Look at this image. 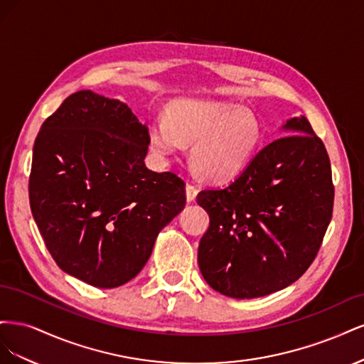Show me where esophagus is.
<instances>
[{
  "label": "esophagus",
  "mask_w": 364,
  "mask_h": 364,
  "mask_svg": "<svg viewBox=\"0 0 364 364\" xmlns=\"http://www.w3.org/2000/svg\"><path fill=\"white\" fill-rule=\"evenodd\" d=\"M185 191H186V200H188V202H194L197 193H199V190H197L196 186L191 185V183H186Z\"/></svg>",
  "instance_id": "obj_1"
}]
</instances>
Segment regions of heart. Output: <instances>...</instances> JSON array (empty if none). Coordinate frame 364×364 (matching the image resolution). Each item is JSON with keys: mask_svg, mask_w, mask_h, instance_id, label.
<instances>
[{"mask_svg": "<svg viewBox=\"0 0 364 364\" xmlns=\"http://www.w3.org/2000/svg\"><path fill=\"white\" fill-rule=\"evenodd\" d=\"M264 129L258 117L234 103L181 98L167 109V119L150 127L153 151L168 158L191 144L197 173L211 181H229L243 171L262 144Z\"/></svg>", "mask_w": 364, "mask_h": 364, "instance_id": "1", "label": "heart"}]
</instances>
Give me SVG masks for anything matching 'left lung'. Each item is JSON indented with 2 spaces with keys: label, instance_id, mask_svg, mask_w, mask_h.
I'll return each instance as SVG.
<instances>
[{
  "label": "left lung",
  "instance_id": "left-lung-1",
  "mask_svg": "<svg viewBox=\"0 0 364 364\" xmlns=\"http://www.w3.org/2000/svg\"><path fill=\"white\" fill-rule=\"evenodd\" d=\"M259 150L225 188L197 194L209 215L197 259L205 281L235 299L289 287L311 266L333 217L331 164L305 117Z\"/></svg>",
  "mask_w": 364,
  "mask_h": 364
}]
</instances>
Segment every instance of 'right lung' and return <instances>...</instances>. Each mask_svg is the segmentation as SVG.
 I'll return each mask as SVG.
<instances>
[{
  "instance_id": "add662e5",
  "label": "right lung",
  "mask_w": 364,
  "mask_h": 364,
  "mask_svg": "<svg viewBox=\"0 0 364 364\" xmlns=\"http://www.w3.org/2000/svg\"><path fill=\"white\" fill-rule=\"evenodd\" d=\"M147 126L92 91L71 94L41 126L28 196L58 266L98 289L146 266L161 229L185 208V182L146 167Z\"/></svg>"
}]
</instances>
